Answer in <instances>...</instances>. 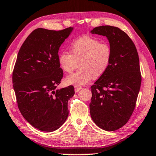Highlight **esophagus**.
<instances>
[{
	"instance_id": "1",
	"label": "esophagus",
	"mask_w": 156,
	"mask_h": 156,
	"mask_svg": "<svg viewBox=\"0 0 156 156\" xmlns=\"http://www.w3.org/2000/svg\"><path fill=\"white\" fill-rule=\"evenodd\" d=\"M75 92L76 93H78L79 91L80 90V89H81V87H76V86H75Z\"/></svg>"
}]
</instances>
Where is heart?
<instances>
[{"label":"heart","mask_w":156,"mask_h":156,"mask_svg":"<svg viewBox=\"0 0 156 156\" xmlns=\"http://www.w3.org/2000/svg\"><path fill=\"white\" fill-rule=\"evenodd\" d=\"M70 51H62L58 56L59 66L70 73L80 66V69L66 78L68 84L81 87L91 79L98 78L106 72L112 62V49L106 42L90 36H82L70 44Z\"/></svg>","instance_id":"heart-1"}]
</instances>
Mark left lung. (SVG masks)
Here are the masks:
<instances>
[{"label": "left lung", "mask_w": 156, "mask_h": 156, "mask_svg": "<svg viewBox=\"0 0 156 156\" xmlns=\"http://www.w3.org/2000/svg\"><path fill=\"white\" fill-rule=\"evenodd\" d=\"M91 33L108 38L112 57L108 70L90 87V115L101 129L116 130L127 123L136 106L141 84L138 53L131 38L117 27H96Z\"/></svg>", "instance_id": "8db88e82"}]
</instances>
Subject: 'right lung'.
<instances>
[{"instance_id":"1","label":"right lung","mask_w":156,"mask_h":156,"mask_svg":"<svg viewBox=\"0 0 156 156\" xmlns=\"http://www.w3.org/2000/svg\"><path fill=\"white\" fill-rule=\"evenodd\" d=\"M72 30L36 29L17 55L12 78L18 108L23 118L40 130H56L68 116V103L74 96V88L70 85L55 88L63 76L58 51Z\"/></svg>"}]
</instances>
